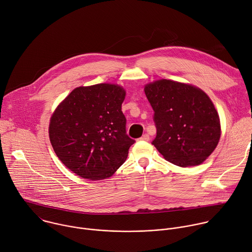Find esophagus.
<instances>
[{"label":"esophagus","instance_id":"34e87169","mask_svg":"<svg viewBox=\"0 0 252 252\" xmlns=\"http://www.w3.org/2000/svg\"><path fill=\"white\" fill-rule=\"evenodd\" d=\"M139 140H141V141H149V140H150V137H149L148 134H144Z\"/></svg>","mask_w":252,"mask_h":252}]
</instances>
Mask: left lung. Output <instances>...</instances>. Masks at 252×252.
Segmentation results:
<instances>
[{"label":"left lung","instance_id":"left-lung-1","mask_svg":"<svg viewBox=\"0 0 252 252\" xmlns=\"http://www.w3.org/2000/svg\"><path fill=\"white\" fill-rule=\"evenodd\" d=\"M157 129L152 144L179 167L202 164L220 137L219 114L209 96L194 86L162 79L145 86Z\"/></svg>","mask_w":252,"mask_h":252}]
</instances>
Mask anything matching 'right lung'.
Wrapping results in <instances>:
<instances>
[{"instance_id":"right-lung-1","label":"right lung","mask_w":252,"mask_h":252,"mask_svg":"<svg viewBox=\"0 0 252 252\" xmlns=\"http://www.w3.org/2000/svg\"><path fill=\"white\" fill-rule=\"evenodd\" d=\"M125 90L100 83L77 87L59 105L49 124V139L59 159L87 180L112 176L135 143L126 133L121 110Z\"/></svg>"}]
</instances>
